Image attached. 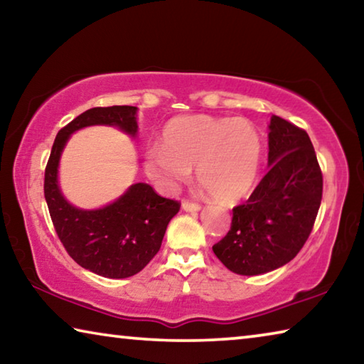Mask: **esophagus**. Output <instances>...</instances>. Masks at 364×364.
Segmentation results:
<instances>
[{
	"label": "esophagus",
	"mask_w": 364,
	"mask_h": 364,
	"mask_svg": "<svg viewBox=\"0 0 364 364\" xmlns=\"http://www.w3.org/2000/svg\"><path fill=\"white\" fill-rule=\"evenodd\" d=\"M181 208H183L184 212H199L200 208H202V205L200 204H194V202L184 200L183 204H181Z\"/></svg>",
	"instance_id": "34e87169"
}]
</instances>
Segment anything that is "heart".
Instances as JSON below:
<instances>
[{
  "label": "heart",
  "instance_id": "1",
  "mask_svg": "<svg viewBox=\"0 0 364 364\" xmlns=\"http://www.w3.org/2000/svg\"><path fill=\"white\" fill-rule=\"evenodd\" d=\"M263 143L247 119L188 115L165 127L162 147L144 154L146 175L162 191L173 193L191 178L215 200H241L255 186L262 165Z\"/></svg>",
  "mask_w": 364,
  "mask_h": 364
}]
</instances>
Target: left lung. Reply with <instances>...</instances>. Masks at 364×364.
<instances>
[{
	"label": "left lung",
	"mask_w": 364,
	"mask_h": 364,
	"mask_svg": "<svg viewBox=\"0 0 364 364\" xmlns=\"http://www.w3.org/2000/svg\"><path fill=\"white\" fill-rule=\"evenodd\" d=\"M268 128V173L245 204L232 208L231 230L213 245L218 260L242 276L291 262L321 205L323 175L310 136L278 115Z\"/></svg>",
	"instance_id": "8db88e82"
}]
</instances>
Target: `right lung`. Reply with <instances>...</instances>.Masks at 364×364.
<instances>
[{
	"label": "right lung",
	"mask_w": 364,
	"mask_h": 364,
	"mask_svg": "<svg viewBox=\"0 0 364 364\" xmlns=\"http://www.w3.org/2000/svg\"><path fill=\"white\" fill-rule=\"evenodd\" d=\"M115 127L138 134V107H93L64 127L54 139L45 171V199L65 250L80 267L102 278L123 279L139 273L157 254L176 200L160 197L147 183H134L114 202L100 208L70 204L59 184V164L67 141L86 127Z\"/></svg>",
	"instance_id": "1"
}]
</instances>
